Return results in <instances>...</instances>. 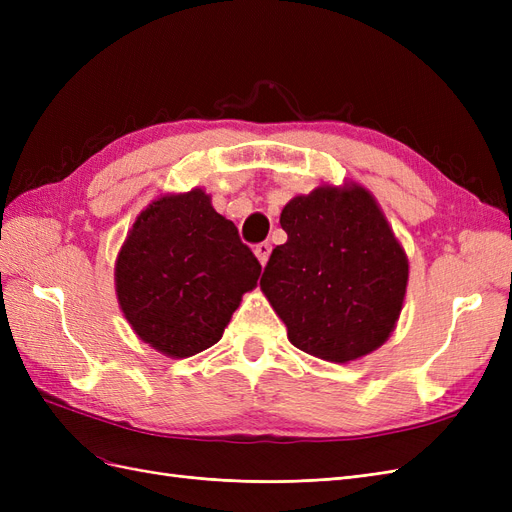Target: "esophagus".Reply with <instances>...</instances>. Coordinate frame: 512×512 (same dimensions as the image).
<instances>
[{
  "label": "esophagus",
  "mask_w": 512,
  "mask_h": 512,
  "mask_svg": "<svg viewBox=\"0 0 512 512\" xmlns=\"http://www.w3.org/2000/svg\"><path fill=\"white\" fill-rule=\"evenodd\" d=\"M254 254H256V258L260 260V265H267V260H269V256H271V245H269L267 241L258 243V245L254 247Z\"/></svg>",
  "instance_id": "1"
}]
</instances>
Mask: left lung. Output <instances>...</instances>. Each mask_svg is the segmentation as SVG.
<instances>
[{
    "instance_id": "obj_1",
    "label": "left lung",
    "mask_w": 512,
    "mask_h": 512,
    "mask_svg": "<svg viewBox=\"0 0 512 512\" xmlns=\"http://www.w3.org/2000/svg\"><path fill=\"white\" fill-rule=\"evenodd\" d=\"M260 288L299 350L331 363L359 359L389 339L404 303L408 258L359 185L292 198Z\"/></svg>"
}]
</instances>
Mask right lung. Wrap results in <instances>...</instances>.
I'll return each mask as SVG.
<instances>
[{"instance_id":"add662e5","label":"right lung","mask_w":512,"mask_h":512,"mask_svg":"<svg viewBox=\"0 0 512 512\" xmlns=\"http://www.w3.org/2000/svg\"><path fill=\"white\" fill-rule=\"evenodd\" d=\"M258 275L260 262L237 226L203 190H192L141 213L119 252L115 286L136 335L185 359L220 342Z\"/></svg>"}]
</instances>
